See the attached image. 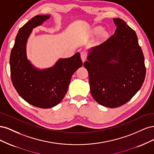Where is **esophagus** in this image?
Wrapping results in <instances>:
<instances>
[{
    "label": "esophagus",
    "instance_id": "1",
    "mask_svg": "<svg viewBox=\"0 0 154 154\" xmlns=\"http://www.w3.org/2000/svg\"><path fill=\"white\" fill-rule=\"evenodd\" d=\"M80 55H81V58H82V60L83 62H84L86 60V58H87V54L85 53L84 52H82L80 53Z\"/></svg>",
    "mask_w": 154,
    "mask_h": 154
}]
</instances>
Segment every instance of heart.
Listing matches in <instances>:
<instances>
[{
	"label": "heart",
	"instance_id": "b5f03b06",
	"mask_svg": "<svg viewBox=\"0 0 154 154\" xmlns=\"http://www.w3.org/2000/svg\"><path fill=\"white\" fill-rule=\"evenodd\" d=\"M102 29H103V28H102L101 27H100V26H97V27H96L95 28H94L93 29V30H92V33H94V34H95V35H96V34H98V33H100V32L102 31ZM106 35V33L105 32H103V36H105Z\"/></svg>",
	"mask_w": 154,
	"mask_h": 154
}]
</instances>
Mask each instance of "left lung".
I'll return each mask as SVG.
<instances>
[{"label": "left lung", "instance_id": "1", "mask_svg": "<svg viewBox=\"0 0 154 154\" xmlns=\"http://www.w3.org/2000/svg\"><path fill=\"white\" fill-rule=\"evenodd\" d=\"M114 34L88 50L83 63L89 77L91 93L99 104L116 108L128 102L140 89L146 67L137 35L121 18H113Z\"/></svg>", "mask_w": 154, "mask_h": 154}]
</instances>
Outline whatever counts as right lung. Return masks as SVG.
Segmentation results:
<instances>
[{"instance_id":"right-lung-1","label":"right lung","mask_w":154,"mask_h":154,"mask_svg":"<svg viewBox=\"0 0 154 154\" xmlns=\"http://www.w3.org/2000/svg\"><path fill=\"white\" fill-rule=\"evenodd\" d=\"M51 15H38L23 26L11 51V78L16 91L27 103L42 109L57 105L67 91L72 75L82 66L80 53L60 58L53 66L35 67L27 57V42L33 28L48 20Z\"/></svg>"}]
</instances>
